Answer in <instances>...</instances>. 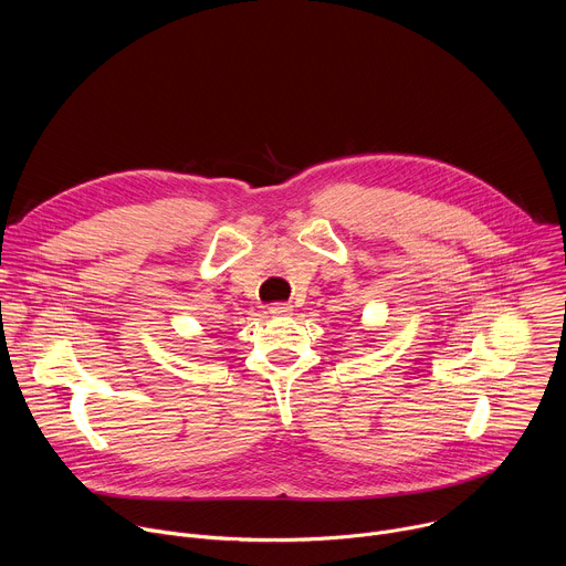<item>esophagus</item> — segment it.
Returning <instances> with one entry per match:
<instances>
[{
	"instance_id": "34e87169",
	"label": "esophagus",
	"mask_w": 566,
	"mask_h": 566,
	"mask_svg": "<svg viewBox=\"0 0 566 566\" xmlns=\"http://www.w3.org/2000/svg\"><path fill=\"white\" fill-rule=\"evenodd\" d=\"M269 313H271V315H275V317H282V315H291V313H293V304H286V302H275V304H271Z\"/></svg>"
}]
</instances>
